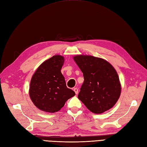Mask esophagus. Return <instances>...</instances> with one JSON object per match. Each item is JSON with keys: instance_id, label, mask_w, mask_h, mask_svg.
Here are the masks:
<instances>
[{"instance_id": "1", "label": "esophagus", "mask_w": 147, "mask_h": 147, "mask_svg": "<svg viewBox=\"0 0 147 147\" xmlns=\"http://www.w3.org/2000/svg\"><path fill=\"white\" fill-rule=\"evenodd\" d=\"M74 91L75 92V93H76V94H78V90L77 88H74Z\"/></svg>"}]
</instances>
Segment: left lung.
<instances>
[{"instance_id": "8db88e82", "label": "left lung", "mask_w": 147, "mask_h": 147, "mask_svg": "<svg viewBox=\"0 0 147 147\" xmlns=\"http://www.w3.org/2000/svg\"><path fill=\"white\" fill-rule=\"evenodd\" d=\"M73 58L84 77L78 99L94 113H102L112 109L119 100L121 89L116 70L99 57L78 55Z\"/></svg>"}]
</instances>
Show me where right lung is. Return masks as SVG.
I'll return each instance as SVG.
<instances>
[{"instance_id": "1", "label": "right lung", "mask_w": 147, "mask_h": 147, "mask_svg": "<svg viewBox=\"0 0 147 147\" xmlns=\"http://www.w3.org/2000/svg\"><path fill=\"white\" fill-rule=\"evenodd\" d=\"M64 60L62 55H53L37 68L31 78L30 98L35 106L44 112H58L68 100L76 95L67 87L61 73Z\"/></svg>"}]
</instances>
